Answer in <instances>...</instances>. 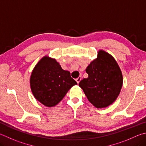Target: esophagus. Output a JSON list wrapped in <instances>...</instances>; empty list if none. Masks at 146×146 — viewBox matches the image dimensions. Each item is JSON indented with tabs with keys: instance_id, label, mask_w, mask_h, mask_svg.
<instances>
[{
	"instance_id": "34e87169",
	"label": "esophagus",
	"mask_w": 146,
	"mask_h": 146,
	"mask_svg": "<svg viewBox=\"0 0 146 146\" xmlns=\"http://www.w3.org/2000/svg\"><path fill=\"white\" fill-rule=\"evenodd\" d=\"M81 79H82V76H78V77L77 78H76V82H77V83L78 84L79 82H80V81L81 80Z\"/></svg>"
}]
</instances>
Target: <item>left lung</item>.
I'll return each mask as SVG.
<instances>
[{"mask_svg":"<svg viewBox=\"0 0 146 146\" xmlns=\"http://www.w3.org/2000/svg\"><path fill=\"white\" fill-rule=\"evenodd\" d=\"M88 77L79 83L87 99L97 108L112 104L120 93L123 75L115 60L103 50L86 68Z\"/></svg>","mask_w":146,"mask_h":146,"instance_id":"left-lung-1","label":"left lung"}]
</instances>
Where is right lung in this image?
Here are the masks:
<instances>
[{"instance_id":"right-lung-1","label":"right lung","mask_w":146,"mask_h":146,"mask_svg":"<svg viewBox=\"0 0 146 146\" xmlns=\"http://www.w3.org/2000/svg\"><path fill=\"white\" fill-rule=\"evenodd\" d=\"M30 81L34 97L46 107L56 105L68 90L77 84L70 73L63 70L56 60L46 56L36 64Z\"/></svg>"}]
</instances>
